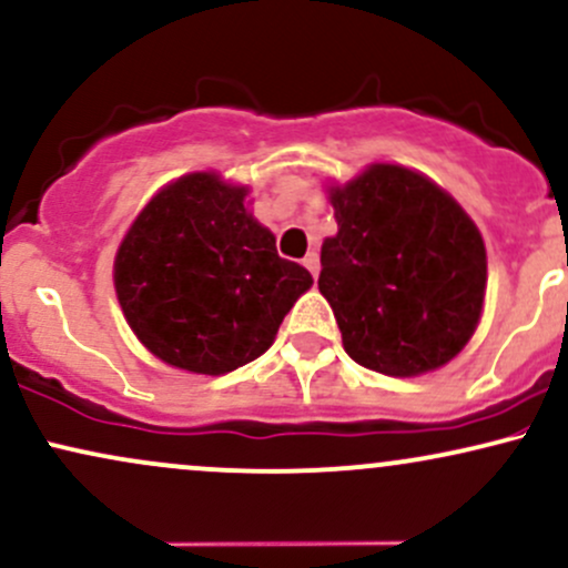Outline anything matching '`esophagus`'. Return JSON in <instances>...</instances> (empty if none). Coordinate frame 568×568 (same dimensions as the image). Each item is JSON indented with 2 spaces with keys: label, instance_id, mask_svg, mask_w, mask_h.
<instances>
[{
  "label": "esophagus",
  "instance_id": "obj_1",
  "mask_svg": "<svg viewBox=\"0 0 568 568\" xmlns=\"http://www.w3.org/2000/svg\"><path fill=\"white\" fill-rule=\"evenodd\" d=\"M302 264L306 266V272H310L312 277H317V272H321V258H317V253H315V251H312V253H306Z\"/></svg>",
  "mask_w": 568,
  "mask_h": 568
}]
</instances>
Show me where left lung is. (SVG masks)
Returning <instances> with one entry per match:
<instances>
[{
  "label": "left lung",
  "mask_w": 568,
  "mask_h": 568,
  "mask_svg": "<svg viewBox=\"0 0 568 568\" xmlns=\"http://www.w3.org/2000/svg\"><path fill=\"white\" fill-rule=\"evenodd\" d=\"M338 232L323 243L317 288L347 355L387 376H419L465 349L486 296L478 226L427 175L371 165L331 186Z\"/></svg>",
  "instance_id": "1"
}]
</instances>
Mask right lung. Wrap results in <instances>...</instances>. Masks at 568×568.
<instances>
[{
    "label": "right lung",
    "instance_id": "right-lung-1",
    "mask_svg": "<svg viewBox=\"0 0 568 568\" xmlns=\"http://www.w3.org/2000/svg\"><path fill=\"white\" fill-rule=\"evenodd\" d=\"M245 186L189 173L160 189L114 258V288L141 344L168 366L230 374L256 361L312 285L277 256L245 207Z\"/></svg>",
    "mask_w": 568,
    "mask_h": 568
}]
</instances>
